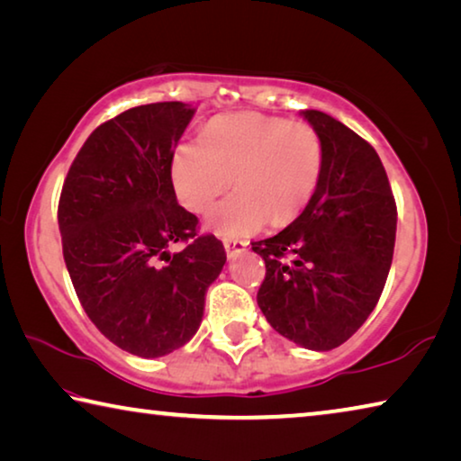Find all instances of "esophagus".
<instances>
[{
  "mask_svg": "<svg viewBox=\"0 0 461 461\" xmlns=\"http://www.w3.org/2000/svg\"><path fill=\"white\" fill-rule=\"evenodd\" d=\"M223 246H225V254H228V258H236L238 254L246 252L248 244L244 240H225Z\"/></svg>",
  "mask_w": 461,
  "mask_h": 461,
  "instance_id": "1",
  "label": "esophagus"
}]
</instances>
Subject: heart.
Returning a JSON list of instances; mask_svg holds the SVG:
<instances>
[{"mask_svg": "<svg viewBox=\"0 0 461 461\" xmlns=\"http://www.w3.org/2000/svg\"><path fill=\"white\" fill-rule=\"evenodd\" d=\"M323 140L309 123L256 112L217 115L201 131V144L176 146L170 176L178 201L207 213L231 186L233 193L207 217L225 240L248 238L294 221L317 193L323 173Z\"/></svg>", "mask_w": 461, "mask_h": 461, "instance_id": "b5f03b06", "label": "heart"}]
</instances>
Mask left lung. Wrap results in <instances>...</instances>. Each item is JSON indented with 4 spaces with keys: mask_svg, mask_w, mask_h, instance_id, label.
<instances>
[{
    "mask_svg": "<svg viewBox=\"0 0 461 461\" xmlns=\"http://www.w3.org/2000/svg\"><path fill=\"white\" fill-rule=\"evenodd\" d=\"M323 140L317 193L280 233L252 241L267 264L258 307L299 346L327 352L360 330L393 264L396 203L374 148L317 109L303 112Z\"/></svg>",
    "mask_w": 461,
    "mask_h": 461,
    "instance_id": "8db88e82",
    "label": "left lung"
}]
</instances>
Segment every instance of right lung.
<instances>
[{"label":"right lung","instance_id":"1","mask_svg":"<svg viewBox=\"0 0 461 461\" xmlns=\"http://www.w3.org/2000/svg\"><path fill=\"white\" fill-rule=\"evenodd\" d=\"M194 109L131 107L93 130L62 185V256L85 313L115 346L160 357L197 333L225 264L215 236L176 203L170 165ZM186 240L181 253L167 248Z\"/></svg>","mask_w":461,"mask_h":461}]
</instances>
